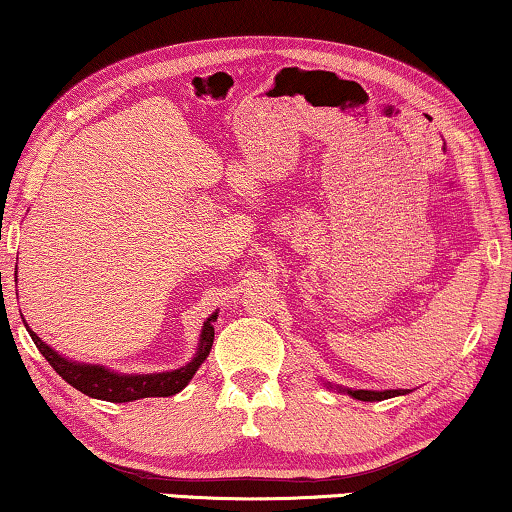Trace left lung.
I'll return each mask as SVG.
<instances>
[{
  "mask_svg": "<svg viewBox=\"0 0 512 512\" xmlns=\"http://www.w3.org/2000/svg\"><path fill=\"white\" fill-rule=\"evenodd\" d=\"M326 388H335V391L352 395V398L361 400V402H379V400H388V398H398V395H407L409 391H402V388H395V391H365V388H342V386H333L331 381H326Z\"/></svg>",
  "mask_w": 512,
  "mask_h": 512,
  "instance_id": "1",
  "label": "left lung"
}]
</instances>
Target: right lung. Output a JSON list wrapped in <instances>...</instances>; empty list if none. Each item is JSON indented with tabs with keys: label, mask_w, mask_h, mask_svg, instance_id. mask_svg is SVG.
Returning a JSON list of instances; mask_svg holds the SVG:
<instances>
[{
	"label": "right lung",
	"mask_w": 512,
	"mask_h": 512,
	"mask_svg": "<svg viewBox=\"0 0 512 512\" xmlns=\"http://www.w3.org/2000/svg\"><path fill=\"white\" fill-rule=\"evenodd\" d=\"M218 319V310L204 322L200 331V340H197L195 356L190 358L186 365H181L177 370H165V372H149V375H126V372H117L105 368L98 363H80L71 361L64 354H59L50 345L38 338V335L29 329L34 345L38 352L45 356L52 368L57 370V375L68 381L73 388H78L80 393L89 395L94 400L105 402H133L142 398H170L188 386V381L200 370V365L207 361L213 345V322ZM25 322V319H22Z\"/></svg>",
	"instance_id": "right-lung-1"
}]
</instances>
